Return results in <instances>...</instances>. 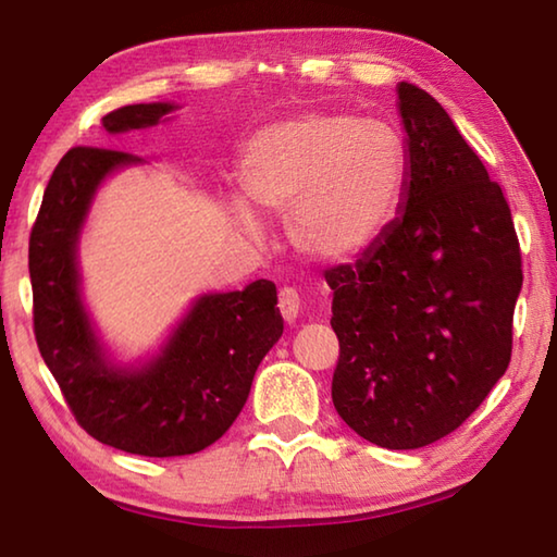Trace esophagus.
I'll use <instances>...</instances> for the list:
<instances>
[{
  "instance_id": "obj_1",
  "label": "esophagus",
  "mask_w": 557,
  "mask_h": 557,
  "mask_svg": "<svg viewBox=\"0 0 557 557\" xmlns=\"http://www.w3.org/2000/svg\"><path fill=\"white\" fill-rule=\"evenodd\" d=\"M299 309H301V301H299L297 289H292V287L282 289V292H280V314H282V319H285L287 324L297 322Z\"/></svg>"
}]
</instances>
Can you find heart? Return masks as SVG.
I'll return each instance as SVG.
<instances>
[{"label":"heart","mask_w":557,"mask_h":557,"mask_svg":"<svg viewBox=\"0 0 557 557\" xmlns=\"http://www.w3.org/2000/svg\"><path fill=\"white\" fill-rule=\"evenodd\" d=\"M238 182L243 201L231 215L248 238H262L260 213L287 219L297 252L336 265L391 231L408 186V152L388 122L301 115L250 137Z\"/></svg>","instance_id":"1"}]
</instances>
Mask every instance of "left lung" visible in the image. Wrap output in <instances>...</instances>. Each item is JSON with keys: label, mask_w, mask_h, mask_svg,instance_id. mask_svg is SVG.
<instances>
[{"label": "left lung", "mask_w": 557, "mask_h": 557, "mask_svg": "<svg viewBox=\"0 0 557 557\" xmlns=\"http://www.w3.org/2000/svg\"><path fill=\"white\" fill-rule=\"evenodd\" d=\"M408 186L391 231L326 272L332 400L356 435L418 449L457 430L511 361L521 250L502 186L447 110L398 83Z\"/></svg>", "instance_id": "8db88e82"}]
</instances>
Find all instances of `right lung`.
Segmentation results:
<instances>
[{
	"mask_svg": "<svg viewBox=\"0 0 557 557\" xmlns=\"http://www.w3.org/2000/svg\"><path fill=\"white\" fill-rule=\"evenodd\" d=\"M176 102H139L102 117L108 135L166 122ZM145 159L75 147L53 169L29 238L36 344L81 428L143 457H182L225 435L250 395L262 358L282 336L277 289L256 280L203 292L152 354L120 361L83 299L81 235L110 176Z\"/></svg>",
	"mask_w": 557,
	"mask_h": 557,
	"instance_id": "right-lung-1",
	"label": "right lung"
}]
</instances>
